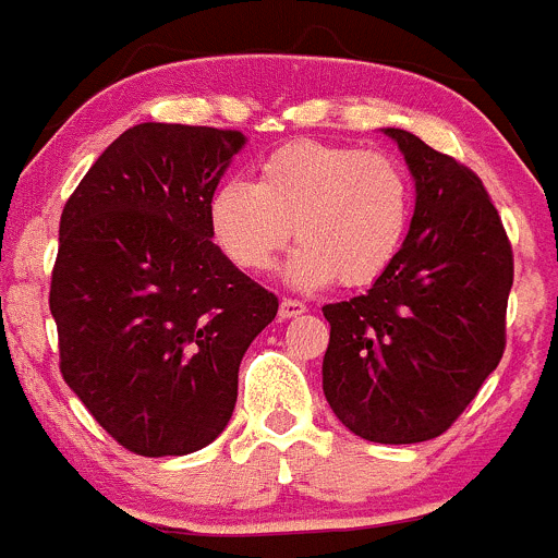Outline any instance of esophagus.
Wrapping results in <instances>:
<instances>
[{
	"label": "esophagus",
	"instance_id": "34e87169",
	"mask_svg": "<svg viewBox=\"0 0 558 558\" xmlns=\"http://www.w3.org/2000/svg\"><path fill=\"white\" fill-rule=\"evenodd\" d=\"M300 314H305V303H300V300H283V303H280V319H294V316Z\"/></svg>",
	"mask_w": 558,
	"mask_h": 558
}]
</instances>
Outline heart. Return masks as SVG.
Wrapping results in <instances>:
<instances>
[{"label": "heart", "mask_w": 558, "mask_h": 558, "mask_svg": "<svg viewBox=\"0 0 558 558\" xmlns=\"http://www.w3.org/2000/svg\"><path fill=\"white\" fill-rule=\"evenodd\" d=\"M413 215V186L385 154L294 140L258 165L255 184L222 181L208 201V226L244 272H264L289 242L283 267L296 289L368 286L397 262Z\"/></svg>", "instance_id": "1"}]
</instances>
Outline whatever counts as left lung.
I'll return each instance as SVG.
<instances>
[{"mask_svg": "<svg viewBox=\"0 0 558 558\" xmlns=\"http://www.w3.org/2000/svg\"><path fill=\"white\" fill-rule=\"evenodd\" d=\"M415 181L408 239L388 272L322 308V388L372 444L444 435L504 355L512 247L476 173L404 129H383Z\"/></svg>", "mask_w": 558, "mask_h": 558, "instance_id": "left-lung-1", "label": "left lung"}]
</instances>
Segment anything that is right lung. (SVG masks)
<instances>
[{"instance_id":"1","label":"right lung","mask_w":558,"mask_h":558,"mask_svg":"<svg viewBox=\"0 0 558 558\" xmlns=\"http://www.w3.org/2000/svg\"><path fill=\"white\" fill-rule=\"evenodd\" d=\"M242 132L140 123L96 159L60 217L49 308L60 372L143 457L203 449L228 426L239 363L278 296L211 242L208 201Z\"/></svg>"}]
</instances>
